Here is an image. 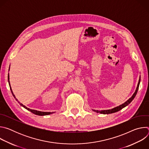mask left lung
<instances>
[{
	"mask_svg": "<svg viewBox=\"0 0 149 149\" xmlns=\"http://www.w3.org/2000/svg\"><path fill=\"white\" fill-rule=\"evenodd\" d=\"M140 78H139V82H138V84H137V87L136 88V90L134 92V93L133 94V95L132 96L131 98H130L128 100H127V101H125L124 103H123V104L118 106V107H116L113 109H110V110H101V111H98V110H93V111L97 113H101V114H111V113H116V112H117L120 110H121L122 109L124 108L125 107H126L127 105H128L133 100L134 98V97H136L137 93V91H138V90H139V85H140Z\"/></svg>",
	"mask_w": 149,
	"mask_h": 149,
	"instance_id": "obj_1",
	"label": "left lung"
}]
</instances>
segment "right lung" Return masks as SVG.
I'll return each mask as SVG.
<instances>
[{"label": "right lung", "mask_w": 149, "mask_h": 149, "mask_svg": "<svg viewBox=\"0 0 149 149\" xmlns=\"http://www.w3.org/2000/svg\"><path fill=\"white\" fill-rule=\"evenodd\" d=\"M8 82H9V87H10V90H11V92H12V95H13V97H14V98H15V100H16V101H17V102L19 103V104L21 105V106H22L23 107H24L25 109H26V110H29V111H30L31 113H33V114H36V115H38V116H47V115H49V114H52V113H54L53 112H52V113H51V112H43V111H37V110H32V109H29V108H27L26 106H25L24 105H23L22 103H20L19 101H18V100L16 98V97H15V95L13 94V91H12V88H11V87H10V82H9V75L8 74Z\"/></svg>", "instance_id": "obj_1"}]
</instances>
